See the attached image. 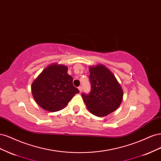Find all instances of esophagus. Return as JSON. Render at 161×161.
<instances>
[{
	"instance_id": "obj_1",
	"label": "esophagus",
	"mask_w": 161,
	"mask_h": 161,
	"mask_svg": "<svg viewBox=\"0 0 161 161\" xmlns=\"http://www.w3.org/2000/svg\"><path fill=\"white\" fill-rule=\"evenodd\" d=\"M79 91H80V92H82V87L81 86H79Z\"/></svg>"
}]
</instances>
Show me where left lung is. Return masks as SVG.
I'll use <instances>...</instances> for the list:
<instances>
[{
  "instance_id": "left-lung-1",
  "label": "left lung",
  "mask_w": 161,
  "mask_h": 161,
  "mask_svg": "<svg viewBox=\"0 0 161 161\" xmlns=\"http://www.w3.org/2000/svg\"><path fill=\"white\" fill-rule=\"evenodd\" d=\"M89 93H82L86 108L91 114L104 117L119 108L123 91L115 76L103 65L89 68Z\"/></svg>"
}]
</instances>
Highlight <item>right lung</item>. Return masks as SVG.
<instances>
[{
  "mask_svg": "<svg viewBox=\"0 0 161 161\" xmlns=\"http://www.w3.org/2000/svg\"><path fill=\"white\" fill-rule=\"evenodd\" d=\"M67 67L53 64L43 70L31 85L34 99L42 108L49 111L63 109L79 90L73 85V78Z\"/></svg>",
  "mask_w": 161,
  "mask_h": 161,
  "instance_id": "obj_1",
  "label": "right lung"
}]
</instances>
